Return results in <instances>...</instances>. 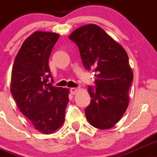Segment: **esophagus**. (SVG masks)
<instances>
[{"label":"esophagus","instance_id":"34e87169","mask_svg":"<svg viewBox=\"0 0 157 157\" xmlns=\"http://www.w3.org/2000/svg\"><path fill=\"white\" fill-rule=\"evenodd\" d=\"M77 91H78V88H75V87L70 88V93H71L72 95H75V93H77Z\"/></svg>","mask_w":157,"mask_h":157}]
</instances>
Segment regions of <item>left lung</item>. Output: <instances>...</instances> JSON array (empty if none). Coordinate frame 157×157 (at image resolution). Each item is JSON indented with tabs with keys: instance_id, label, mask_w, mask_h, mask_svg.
I'll use <instances>...</instances> for the list:
<instances>
[{
	"instance_id": "left-lung-1",
	"label": "left lung",
	"mask_w": 157,
	"mask_h": 157,
	"mask_svg": "<svg viewBox=\"0 0 157 157\" xmlns=\"http://www.w3.org/2000/svg\"><path fill=\"white\" fill-rule=\"evenodd\" d=\"M69 38L78 46L84 67L96 72V87H87L91 98L85 109L88 122L100 130L111 128L129 104L133 74L128 54L120 44L96 24L81 26Z\"/></svg>"
}]
</instances>
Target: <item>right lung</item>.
<instances>
[{"label":"right lung","mask_w":157,"mask_h":157,"mask_svg":"<svg viewBox=\"0 0 157 157\" xmlns=\"http://www.w3.org/2000/svg\"><path fill=\"white\" fill-rule=\"evenodd\" d=\"M59 38L55 33L35 32L24 41L12 70L10 91L17 106L44 134H50L62 125L69 101V89L52 86L48 65Z\"/></svg>","instance_id":"obj_1"}]
</instances>
